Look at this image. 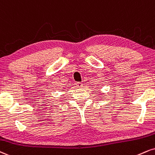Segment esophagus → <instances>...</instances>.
<instances>
[{
  "label": "esophagus",
  "instance_id": "esophagus-1",
  "mask_svg": "<svg viewBox=\"0 0 155 155\" xmlns=\"http://www.w3.org/2000/svg\"><path fill=\"white\" fill-rule=\"evenodd\" d=\"M76 87H77V88H81V87H83L82 83H81V82H76Z\"/></svg>",
  "mask_w": 155,
  "mask_h": 155
}]
</instances>
